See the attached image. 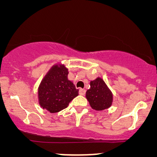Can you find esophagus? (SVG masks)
<instances>
[{
	"label": "esophagus",
	"instance_id": "1",
	"mask_svg": "<svg viewBox=\"0 0 157 157\" xmlns=\"http://www.w3.org/2000/svg\"><path fill=\"white\" fill-rule=\"evenodd\" d=\"M85 93H86V90H84V89H80V90H79V94H80L81 95H84Z\"/></svg>",
	"mask_w": 157,
	"mask_h": 157
}]
</instances>
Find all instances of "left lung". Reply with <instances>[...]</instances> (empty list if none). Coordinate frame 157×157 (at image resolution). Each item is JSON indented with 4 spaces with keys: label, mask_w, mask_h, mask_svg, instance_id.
Instances as JSON below:
<instances>
[{
    "label": "left lung",
    "mask_w": 157,
    "mask_h": 157,
    "mask_svg": "<svg viewBox=\"0 0 157 157\" xmlns=\"http://www.w3.org/2000/svg\"><path fill=\"white\" fill-rule=\"evenodd\" d=\"M86 98L91 107L96 111L107 109L111 105L113 101L111 92L100 78L90 82V89L86 91Z\"/></svg>",
    "instance_id": "obj_1"
}]
</instances>
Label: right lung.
<instances>
[{"label":"right lung","mask_w":157,"mask_h":157,"mask_svg":"<svg viewBox=\"0 0 157 157\" xmlns=\"http://www.w3.org/2000/svg\"><path fill=\"white\" fill-rule=\"evenodd\" d=\"M68 71L64 65H54L45 75L39 88L40 105L50 113H57L66 108L70 102L78 95L73 82L67 79Z\"/></svg>","instance_id":"obj_1"}]
</instances>
